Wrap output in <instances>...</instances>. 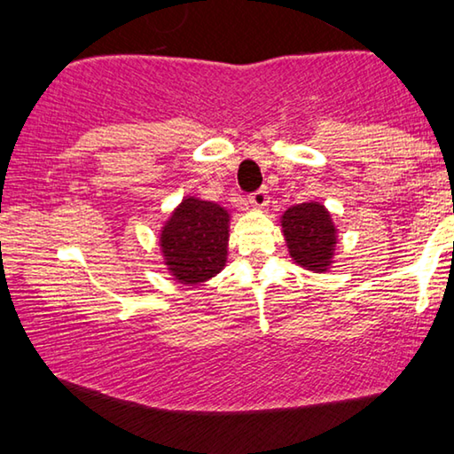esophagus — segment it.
<instances>
[{
    "label": "esophagus",
    "instance_id": "34e87169",
    "mask_svg": "<svg viewBox=\"0 0 454 454\" xmlns=\"http://www.w3.org/2000/svg\"><path fill=\"white\" fill-rule=\"evenodd\" d=\"M248 202L252 206H256V208H264V206H268V190L266 188H258L252 192V194L248 196Z\"/></svg>",
    "mask_w": 454,
    "mask_h": 454
}]
</instances>
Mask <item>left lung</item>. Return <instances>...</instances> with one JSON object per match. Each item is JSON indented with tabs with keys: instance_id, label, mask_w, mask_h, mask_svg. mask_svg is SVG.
<instances>
[{
	"instance_id": "obj_1",
	"label": "left lung",
	"mask_w": 454,
	"mask_h": 454,
	"mask_svg": "<svg viewBox=\"0 0 454 454\" xmlns=\"http://www.w3.org/2000/svg\"><path fill=\"white\" fill-rule=\"evenodd\" d=\"M290 256L309 270L325 272L333 262L336 232L330 214L320 204L292 206L282 216Z\"/></svg>"
}]
</instances>
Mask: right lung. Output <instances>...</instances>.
Returning a JSON list of instances; mask_svg holds the SVG:
<instances>
[{
    "instance_id": "1",
    "label": "right lung",
    "mask_w": 454,
    "mask_h": 454,
    "mask_svg": "<svg viewBox=\"0 0 454 454\" xmlns=\"http://www.w3.org/2000/svg\"><path fill=\"white\" fill-rule=\"evenodd\" d=\"M228 212L214 202L188 198L162 230V252L176 278L198 284L226 264Z\"/></svg>"
}]
</instances>
